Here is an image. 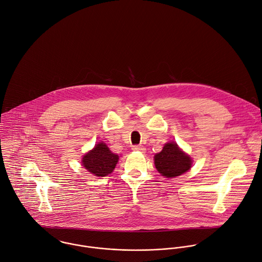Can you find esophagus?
<instances>
[{"label":"esophagus","mask_w":262,"mask_h":262,"mask_svg":"<svg viewBox=\"0 0 262 262\" xmlns=\"http://www.w3.org/2000/svg\"><path fill=\"white\" fill-rule=\"evenodd\" d=\"M133 150L134 151H138V152H144L145 148H143V146H134Z\"/></svg>","instance_id":"obj_1"}]
</instances>
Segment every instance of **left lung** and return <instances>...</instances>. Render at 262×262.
Here are the masks:
<instances>
[{
  "label": "left lung",
  "instance_id": "obj_1",
  "mask_svg": "<svg viewBox=\"0 0 262 262\" xmlns=\"http://www.w3.org/2000/svg\"><path fill=\"white\" fill-rule=\"evenodd\" d=\"M154 162L158 172L166 178H174L187 172L192 160L185 154L176 143L165 144L163 150L155 155Z\"/></svg>",
  "mask_w": 262,
  "mask_h": 262
}]
</instances>
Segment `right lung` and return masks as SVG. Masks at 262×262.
I'll return each instance as SVG.
<instances>
[{"label":"right lung","mask_w":262,"mask_h":262,"mask_svg":"<svg viewBox=\"0 0 262 262\" xmlns=\"http://www.w3.org/2000/svg\"><path fill=\"white\" fill-rule=\"evenodd\" d=\"M118 159V155L112 153L105 143L100 142L84 155L82 165L94 176L104 177L113 171Z\"/></svg>","instance_id":"1"}]
</instances>
